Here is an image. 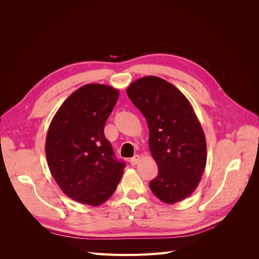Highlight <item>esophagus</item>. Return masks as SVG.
<instances>
[{
    "label": "esophagus",
    "instance_id": "obj_1",
    "mask_svg": "<svg viewBox=\"0 0 259 259\" xmlns=\"http://www.w3.org/2000/svg\"><path fill=\"white\" fill-rule=\"evenodd\" d=\"M139 161H140V155H138V154L134 155V156H133V158L130 160L132 165H136V164H137Z\"/></svg>",
    "mask_w": 259,
    "mask_h": 259
}]
</instances>
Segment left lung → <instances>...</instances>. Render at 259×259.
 <instances>
[{
    "mask_svg": "<svg viewBox=\"0 0 259 259\" xmlns=\"http://www.w3.org/2000/svg\"><path fill=\"white\" fill-rule=\"evenodd\" d=\"M127 96L146 117L149 149L159 174L149 187L174 204L191 195L206 165V140L191 104L173 84L158 76L133 82Z\"/></svg>",
    "mask_w": 259,
    "mask_h": 259,
    "instance_id": "obj_1",
    "label": "left lung"
}]
</instances>
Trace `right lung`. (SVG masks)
<instances>
[{"instance_id":"add662e5","label":"right lung","mask_w":259,"mask_h":259,"mask_svg":"<svg viewBox=\"0 0 259 259\" xmlns=\"http://www.w3.org/2000/svg\"><path fill=\"white\" fill-rule=\"evenodd\" d=\"M119 91L86 84L72 93L54 115L45 154L51 173L66 195L98 206L115 191L125 163L117 161L104 134Z\"/></svg>"}]
</instances>
